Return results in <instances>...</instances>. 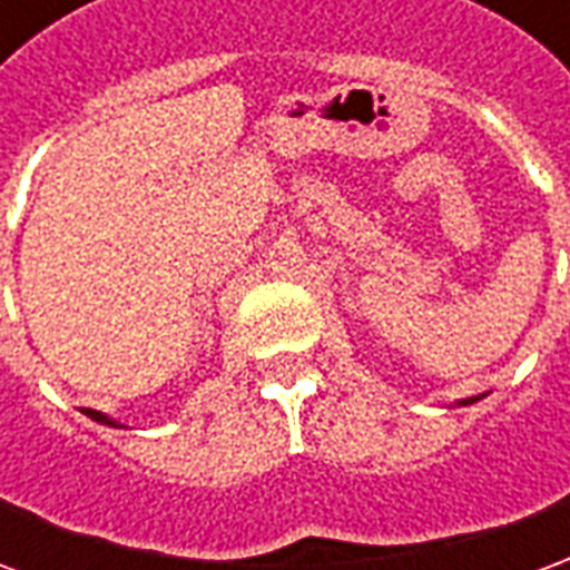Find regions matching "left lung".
I'll list each match as a JSON object with an SVG mask.
<instances>
[{
  "instance_id": "1",
  "label": "left lung",
  "mask_w": 570,
  "mask_h": 570,
  "mask_svg": "<svg viewBox=\"0 0 570 570\" xmlns=\"http://www.w3.org/2000/svg\"><path fill=\"white\" fill-rule=\"evenodd\" d=\"M470 403H473V396H470V400H461V406H470Z\"/></svg>"
}]
</instances>
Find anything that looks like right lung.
Here are the masks:
<instances>
[{"instance_id": "1", "label": "right lung", "mask_w": 570, "mask_h": 570, "mask_svg": "<svg viewBox=\"0 0 570 570\" xmlns=\"http://www.w3.org/2000/svg\"><path fill=\"white\" fill-rule=\"evenodd\" d=\"M85 415H88V419H94V421H100V424H109V428H121L118 421H112L109 415H104V412H97V409H85Z\"/></svg>"}]
</instances>
